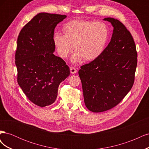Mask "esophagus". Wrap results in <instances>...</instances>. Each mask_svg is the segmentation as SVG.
I'll use <instances>...</instances> for the list:
<instances>
[{
	"label": "esophagus",
	"mask_w": 149,
	"mask_h": 149,
	"mask_svg": "<svg viewBox=\"0 0 149 149\" xmlns=\"http://www.w3.org/2000/svg\"><path fill=\"white\" fill-rule=\"evenodd\" d=\"M70 72H71V73L74 74V73H76V72H77V70H76L75 68H74V67H71L70 68Z\"/></svg>",
	"instance_id": "1"
}]
</instances>
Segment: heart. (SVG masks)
Returning <instances> with one entry per match:
<instances>
[{
    "mask_svg": "<svg viewBox=\"0 0 149 149\" xmlns=\"http://www.w3.org/2000/svg\"><path fill=\"white\" fill-rule=\"evenodd\" d=\"M64 33L56 32L53 43L59 55L66 58L76 49L71 60L78 63L84 58L85 60H95L104 50L109 40V30L102 22L74 20L65 24L62 28Z\"/></svg>",
    "mask_w": 149,
    "mask_h": 149,
    "instance_id": "heart-1",
    "label": "heart"
}]
</instances>
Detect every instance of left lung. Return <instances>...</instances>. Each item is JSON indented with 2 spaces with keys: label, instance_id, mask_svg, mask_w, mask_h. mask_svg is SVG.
Wrapping results in <instances>:
<instances>
[{
  "label": "left lung",
  "instance_id": "obj_1",
  "mask_svg": "<svg viewBox=\"0 0 149 149\" xmlns=\"http://www.w3.org/2000/svg\"><path fill=\"white\" fill-rule=\"evenodd\" d=\"M114 27L111 42L101 55L78 71L84 101L88 109L101 112L114 107L131 89L137 65V52L132 36L125 26L106 18Z\"/></svg>",
  "mask_w": 149,
  "mask_h": 149
}]
</instances>
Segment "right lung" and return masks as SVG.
<instances>
[{
    "mask_svg": "<svg viewBox=\"0 0 149 149\" xmlns=\"http://www.w3.org/2000/svg\"><path fill=\"white\" fill-rule=\"evenodd\" d=\"M66 17L40 13L22 28L17 38L18 84L29 100L40 107L55 101L58 86L70 73L65 61L53 54L54 31Z\"/></svg>",
    "mask_w": 149,
    "mask_h": 149,
    "instance_id": "obj_1",
    "label": "right lung"
}]
</instances>
